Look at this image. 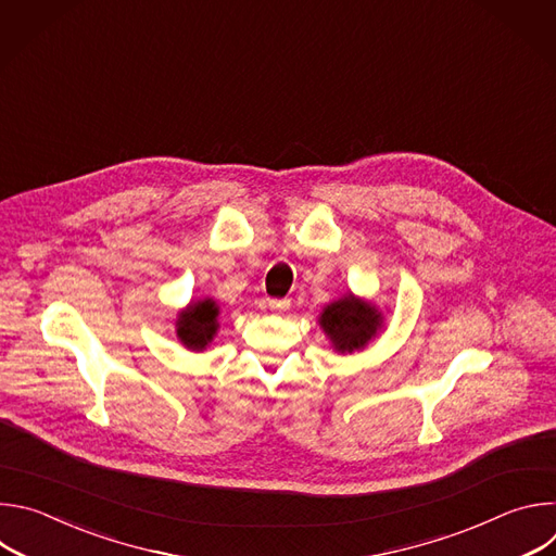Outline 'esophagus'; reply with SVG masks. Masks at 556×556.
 Masks as SVG:
<instances>
[{
	"instance_id": "esophagus-1",
	"label": "esophagus",
	"mask_w": 556,
	"mask_h": 556,
	"mask_svg": "<svg viewBox=\"0 0 556 556\" xmlns=\"http://www.w3.org/2000/svg\"><path fill=\"white\" fill-rule=\"evenodd\" d=\"M268 307L275 312H286V309H290V301L288 299H270Z\"/></svg>"
}]
</instances>
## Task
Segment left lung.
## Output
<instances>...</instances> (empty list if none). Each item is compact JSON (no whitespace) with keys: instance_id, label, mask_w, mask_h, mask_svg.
Here are the masks:
<instances>
[{"instance_id":"obj_1","label":"left lung","mask_w":556,"mask_h":556,"mask_svg":"<svg viewBox=\"0 0 556 556\" xmlns=\"http://www.w3.org/2000/svg\"><path fill=\"white\" fill-rule=\"evenodd\" d=\"M380 312L352 294L330 303L321 314V328L339 352L361 350L380 328Z\"/></svg>"}]
</instances>
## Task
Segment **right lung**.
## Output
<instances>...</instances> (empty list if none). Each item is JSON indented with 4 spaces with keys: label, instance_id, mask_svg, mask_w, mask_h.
I'll list each match as a JSON object with an SVG mask.
<instances>
[{
    "label": "right lung",
    "instance_id": "right-lung-1",
    "mask_svg": "<svg viewBox=\"0 0 556 556\" xmlns=\"http://www.w3.org/2000/svg\"><path fill=\"white\" fill-rule=\"evenodd\" d=\"M217 307L211 299L191 303L178 319V337L189 350H204L217 330Z\"/></svg>",
    "mask_w": 556,
    "mask_h": 556
}]
</instances>
